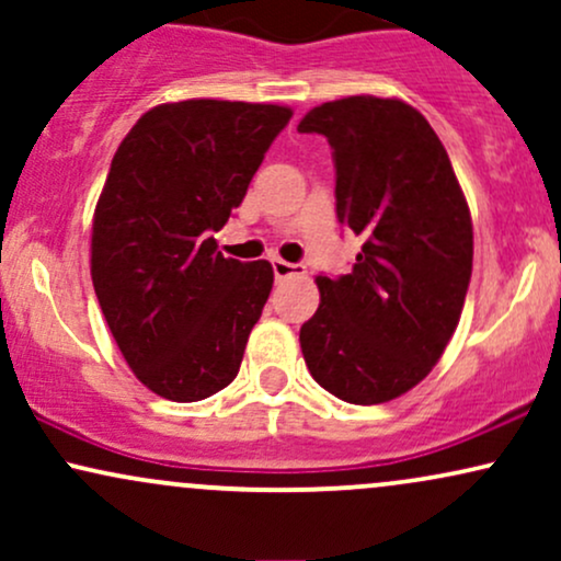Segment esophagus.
I'll use <instances>...</instances> for the list:
<instances>
[{
  "label": "esophagus",
  "mask_w": 561,
  "mask_h": 561,
  "mask_svg": "<svg viewBox=\"0 0 561 561\" xmlns=\"http://www.w3.org/2000/svg\"><path fill=\"white\" fill-rule=\"evenodd\" d=\"M272 268H274L276 282H282V279H287V276L302 272V266H298V263H287V261H282V259H274L272 261Z\"/></svg>",
  "instance_id": "1"
}]
</instances>
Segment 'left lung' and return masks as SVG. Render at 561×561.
I'll list each match as a JSON object with an SVG mask.
<instances>
[{
    "label": "left lung",
    "mask_w": 561,
    "mask_h": 561,
    "mask_svg": "<svg viewBox=\"0 0 561 561\" xmlns=\"http://www.w3.org/2000/svg\"><path fill=\"white\" fill-rule=\"evenodd\" d=\"M298 131L330 141L337 221L364 237L351 274L317 276L302 358L340 401H392L433 371L459 324L472 276L465 192L427 118L396 96L324 102Z\"/></svg>",
    "instance_id": "left-lung-1"
}]
</instances>
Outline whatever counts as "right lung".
Returning <instances> with one entry per match:
<instances>
[{"label": "right lung", "instance_id": "right-lung-1", "mask_svg": "<svg viewBox=\"0 0 561 561\" xmlns=\"http://www.w3.org/2000/svg\"><path fill=\"white\" fill-rule=\"evenodd\" d=\"M289 118L261 102H165L115 150L94 208L92 282L126 364L160 398L203 401L240 371L274 268L224 259L210 231Z\"/></svg>", "mask_w": 561, "mask_h": 561}]
</instances>
